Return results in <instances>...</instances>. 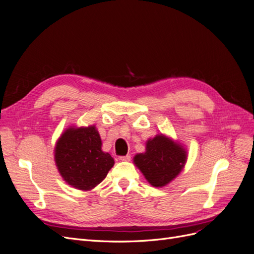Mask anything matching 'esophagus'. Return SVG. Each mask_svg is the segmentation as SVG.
<instances>
[{
    "mask_svg": "<svg viewBox=\"0 0 254 254\" xmlns=\"http://www.w3.org/2000/svg\"><path fill=\"white\" fill-rule=\"evenodd\" d=\"M130 159H131V157H130L129 155L121 156V157H120V160H121V161H130Z\"/></svg>",
    "mask_w": 254,
    "mask_h": 254,
    "instance_id": "1",
    "label": "esophagus"
}]
</instances>
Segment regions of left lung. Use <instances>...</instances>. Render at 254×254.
I'll use <instances>...</instances> for the list:
<instances>
[{
  "mask_svg": "<svg viewBox=\"0 0 254 254\" xmlns=\"http://www.w3.org/2000/svg\"><path fill=\"white\" fill-rule=\"evenodd\" d=\"M187 158L182 145L158 134L146 142V151L137 153L133 162L152 187L162 188L180 174Z\"/></svg>",
  "mask_w": 254,
  "mask_h": 254,
  "instance_id": "1",
  "label": "left lung"
}]
</instances>
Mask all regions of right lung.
I'll list each match as a JSON object with an SVG mask.
<instances>
[{
  "mask_svg": "<svg viewBox=\"0 0 254 254\" xmlns=\"http://www.w3.org/2000/svg\"><path fill=\"white\" fill-rule=\"evenodd\" d=\"M55 162L64 180L81 190L94 189L114 165L95 126L67 128L56 143Z\"/></svg>",
  "mask_w": 254,
  "mask_h": 254,
  "instance_id": "right-lung-1",
  "label": "right lung"
}]
</instances>
